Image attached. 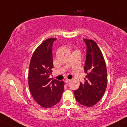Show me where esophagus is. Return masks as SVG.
Masks as SVG:
<instances>
[{"instance_id": "esophagus-1", "label": "esophagus", "mask_w": 127, "mask_h": 127, "mask_svg": "<svg viewBox=\"0 0 127 127\" xmlns=\"http://www.w3.org/2000/svg\"><path fill=\"white\" fill-rule=\"evenodd\" d=\"M70 82H71V80H69V79H66V80H65V82L66 83H69Z\"/></svg>"}]
</instances>
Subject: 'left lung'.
<instances>
[{
	"label": "left lung",
	"instance_id": "8db88e82",
	"mask_svg": "<svg viewBox=\"0 0 127 127\" xmlns=\"http://www.w3.org/2000/svg\"><path fill=\"white\" fill-rule=\"evenodd\" d=\"M87 45L84 72L87 73L84 84L80 83L74 91L76 101L83 105H95L104 94L107 86V72L102 52L95 41L83 39Z\"/></svg>",
	"mask_w": 127,
	"mask_h": 127
}]
</instances>
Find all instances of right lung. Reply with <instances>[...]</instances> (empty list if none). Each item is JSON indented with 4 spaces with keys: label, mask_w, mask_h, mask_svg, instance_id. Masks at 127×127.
<instances>
[{
    "label": "right lung",
    "mask_w": 127,
    "mask_h": 127,
    "mask_svg": "<svg viewBox=\"0 0 127 127\" xmlns=\"http://www.w3.org/2000/svg\"><path fill=\"white\" fill-rule=\"evenodd\" d=\"M56 38L44 40L33 53L28 72V86L36 103L44 108L58 103L64 91V82L49 77L54 67L52 44Z\"/></svg>",
    "instance_id": "add662e5"
}]
</instances>
